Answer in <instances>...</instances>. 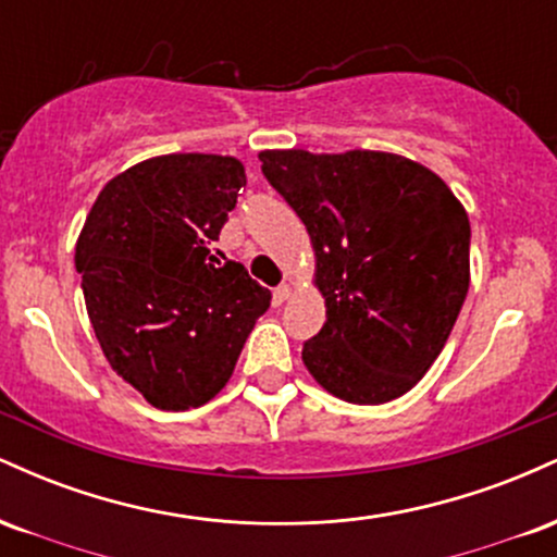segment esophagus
Segmentation results:
<instances>
[{
  "label": "esophagus",
  "instance_id": "1",
  "mask_svg": "<svg viewBox=\"0 0 557 557\" xmlns=\"http://www.w3.org/2000/svg\"><path fill=\"white\" fill-rule=\"evenodd\" d=\"M272 298H274V304H285L287 298H290V285H280V287H274V293H272Z\"/></svg>",
  "mask_w": 557,
  "mask_h": 557
}]
</instances>
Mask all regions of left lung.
Listing matches in <instances>:
<instances>
[{
  "mask_svg": "<svg viewBox=\"0 0 557 557\" xmlns=\"http://www.w3.org/2000/svg\"><path fill=\"white\" fill-rule=\"evenodd\" d=\"M311 235L327 322L304 363L335 398L380 406L445 348L469 293V214L424 164L385 151H261Z\"/></svg>",
  "mask_w": 557,
  "mask_h": 557,
  "instance_id": "8db88e82",
  "label": "left lung"
}]
</instances>
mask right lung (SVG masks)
Returning <instances> with one entry per match:
<instances>
[{
    "instance_id": "obj_1",
    "label": "right lung",
    "mask_w": 557,
    "mask_h": 557,
    "mask_svg": "<svg viewBox=\"0 0 557 557\" xmlns=\"http://www.w3.org/2000/svg\"><path fill=\"white\" fill-rule=\"evenodd\" d=\"M243 185L235 157L146 159L101 188L75 243L107 361L162 411L212 400L270 309L246 267L209 253Z\"/></svg>"
}]
</instances>
